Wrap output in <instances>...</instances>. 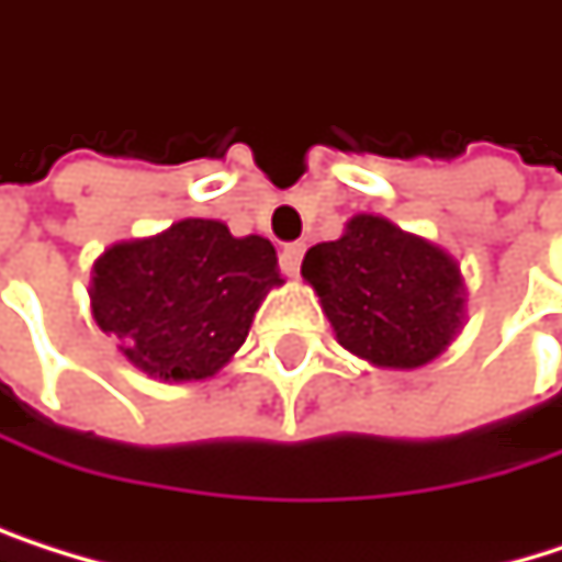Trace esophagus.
Returning <instances> with one entry per match:
<instances>
[{"instance_id":"1","label":"esophagus","mask_w":562,"mask_h":562,"mask_svg":"<svg viewBox=\"0 0 562 562\" xmlns=\"http://www.w3.org/2000/svg\"><path fill=\"white\" fill-rule=\"evenodd\" d=\"M304 241H291V245H284L281 248V271L288 274V278H294L297 271H301V258H304Z\"/></svg>"}]
</instances>
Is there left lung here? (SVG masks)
Listing matches in <instances>:
<instances>
[{
  "mask_svg": "<svg viewBox=\"0 0 562 562\" xmlns=\"http://www.w3.org/2000/svg\"><path fill=\"white\" fill-rule=\"evenodd\" d=\"M301 274L337 344L374 368H424L463 324L457 261L381 215H355L337 241L314 245Z\"/></svg>",
  "mask_w": 562,
  "mask_h": 562,
  "instance_id": "1",
  "label": "left lung"
}]
</instances>
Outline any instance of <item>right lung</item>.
<instances>
[{
  "label": "right lung",
  "instance_id": "1",
  "mask_svg": "<svg viewBox=\"0 0 562 562\" xmlns=\"http://www.w3.org/2000/svg\"><path fill=\"white\" fill-rule=\"evenodd\" d=\"M281 284L274 245L184 218L155 238L112 245L92 268V317L158 381H204L245 344L265 294Z\"/></svg>",
  "mask_w": 562,
  "mask_h": 562
}]
</instances>
